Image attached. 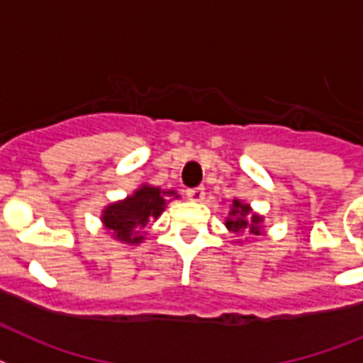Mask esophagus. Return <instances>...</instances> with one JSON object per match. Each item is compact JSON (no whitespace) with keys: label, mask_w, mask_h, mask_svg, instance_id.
Instances as JSON below:
<instances>
[{"label":"esophagus","mask_w":363,"mask_h":363,"mask_svg":"<svg viewBox=\"0 0 363 363\" xmlns=\"http://www.w3.org/2000/svg\"><path fill=\"white\" fill-rule=\"evenodd\" d=\"M186 197L190 201H201L203 197H205V188L197 186V188H188L186 190Z\"/></svg>","instance_id":"1"}]
</instances>
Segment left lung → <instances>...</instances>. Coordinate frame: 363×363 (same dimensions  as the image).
Wrapping results in <instances>:
<instances>
[{"label":"left lung","mask_w":363,"mask_h":363,"mask_svg":"<svg viewBox=\"0 0 363 363\" xmlns=\"http://www.w3.org/2000/svg\"><path fill=\"white\" fill-rule=\"evenodd\" d=\"M261 223H263V218L252 212V207L248 203L233 199L231 212H229L228 222H225L229 231H233L235 235H246V233L261 235Z\"/></svg>","instance_id":"8db88e82"}]
</instances>
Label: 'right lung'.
Wrapping results in <instances>:
<instances>
[{"label":"right lung","mask_w":363,"mask_h":363,"mask_svg":"<svg viewBox=\"0 0 363 363\" xmlns=\"http://www.w3.org/2000/svg\"><path fill=\"white\" fill-rule=\"evenodd\" d=\"M167 197H179L173 190L143 184L123 201L111 203L102 211V223L115 240L126 244H140L143 229L151 220H156L166 208Z\"/></svg>","instance_id":"1"}]
</instances>
